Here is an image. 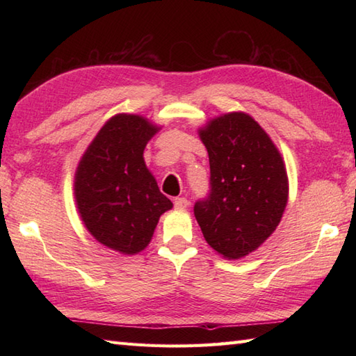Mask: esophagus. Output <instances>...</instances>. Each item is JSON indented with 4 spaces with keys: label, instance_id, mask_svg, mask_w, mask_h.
Instances as JSON below:
<instances>
[{
    "label": "esophagus",
    "instance_id": "obj_1",
    "mask_svg": "<svg viewBox=\"0 0 356 356\" xmlns=\"http://www.w3.org/2000/svg\"><path fill=\"white\" fill-rule=\"evenodd\" d=\"M190 205V200L185 199V197H176L174 199V207L179 208V209H185Z\"/></svg>",
    "mask_w": 356,
    "mask_h": 356
}]
</instances>
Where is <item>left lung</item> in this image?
Instances as JSON below:
<instances>
[{
	"label": "left lung",
	"mask_w": 356,
	"mask_h": 356,
	"mask_svg": "<svg viewBox=\"0 0 356 356\" xmlns=\"http://www.w3.org/2000/svg\"><path fill=\"white\" fill-rule=\"evenodd\" d=\"M200 139L209 156V194L194 205L208 245L225 259L255 251L275 231L287 203L282 154L266 131L245 115L211 120Z\"/></svg>",
	"instance_id": "1"
}]
</instances>
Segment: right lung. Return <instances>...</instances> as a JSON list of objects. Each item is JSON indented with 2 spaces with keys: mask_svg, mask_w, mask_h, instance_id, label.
Here are the masks:
<instances>
[{
  "mask_svg": "<svg viewBox=\"0 0 356 356\" xmlns=\"http://www.w3.org/2000/svg\"><path fill=\"white\" fill-rule=\"evenodd\" d=\"M157 130L142 116L111 118L74 176V197L87 229L104 246L127 255L147 248L159 217L172 208L143 161Z\"/></svg>",
  "mask_w": 356,
  "mask_h": 356,
  "instance_id": "1",
  "label": "right lung"
}]
</instances>
